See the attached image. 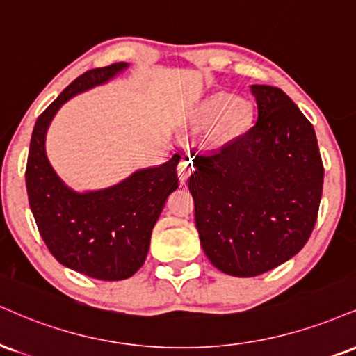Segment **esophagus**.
Returning <instances> with one entry per match:
<instances>
[{
	"label": "esophagus",
	"instance_id": "obj_1",
	"mask_svg": "<svg viewBox=\"0 0 356 356\" xmlns=\"http://www.w3.org/2000/svg\"><path fill=\"white\" fill-rule=\"evenodd\" d=\"M192 172H194V165H192V159H191L189 154H186V156L182 157L181 162H179V165H177L179 182L186 184V181L191 177Z\"/></svg>",
	"mask_w": 356,
	"mask_h": 356
}]
</instances>
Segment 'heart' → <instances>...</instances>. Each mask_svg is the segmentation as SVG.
Wrapping results in <instances>:
<instances>
[{
    "mask_svg": "<svg viewBox=\"0 0 356 356\" xmlns=\"http://www.w3.org/2000/svg\"><path fill=\"white\" fill-rule=\"evenodd\" d=\"M195 122L212 124L207 132V143L222 145L237 139L250 121V106L241 97L219 92L205 99L194 114Z\"/></svg>",
    "mask_w": 356,
    "mask_h": 356,
    "instance_id": "b5f03b06",
    "label": "heart"
}]
</instances>
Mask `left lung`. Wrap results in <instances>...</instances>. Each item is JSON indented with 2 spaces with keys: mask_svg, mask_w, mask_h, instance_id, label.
Here are the masks:
<instances>
[{
  "mask_svg": "<svg viewBox=\"0 0 356 356\" xmlns=\"http://www.w3.org/2000/svg\"><path fill=\"white\" fill-rule=\"evenodd\" d=\"M259 118L219 151L197 154L189 191L200 245L213 267L255 277L305 245L316 222L323 164L310 121L282 89L252 84Z\"/></svg>",
  "mask_w": 356,
  "mask_h": 356,
  "instance_id": "left-lung-1",
  "label": "left lung"
}]
</instances>
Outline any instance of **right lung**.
Masks as SVG:
<instances>
[{"instance_id": "1", "label": "right lung", "mask_w": 356, "mask_h": 356, "mask_svg": "<svg viewBox=\"0 0 356 356\" xmlns=\"http://www.w3.org/2000/svg\"><path fill=\"white\" fill-rule=\"evenodd\" d=\"M129 67L114 63L86 71L51 102L34 124L26 165L29 207L54 259L97 280H124L143 267L151 234L170 192L179 187L181 156L145 167L99 191L78 192L66 186L46 156V132L64 102L109 83Z\"/></svg>"}]
</instances>
